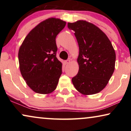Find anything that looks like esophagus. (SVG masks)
Instances as JSON below:
<instances>
[{"mask_svg":"<svg viewBox=\"0 0 131 131\" xmlns=\"http://www.w3.org/2000/svg\"><path fill=\"white\" fill-rule=\"evenodd\" d=\"M64 62H65V64H69V63H70V60H66L65 61H64Z\"/></svg>","mask_w":131,"mask_h":131,"instance_id":"obj_1","label":"esophagus"}]
</instances>
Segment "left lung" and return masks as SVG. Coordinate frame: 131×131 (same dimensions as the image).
Returning <instances> with one entry per match:
<instances>
[{
    "instance_id": "1",
    "label": "left lung",
    "mask_w": 131,
    "mask_h": 131,
    "mask_svg": "<svg viewBox=\"0 0 131 131\" xmlns=\"http://www.w3.org/2000/svg\"><path fill=\"white\" fill-rule=\"evenodd\" d=\"M68 27L74 31L79 47V69L71 80L73 85L83 95L98 93L114 70L116 53L112 43L99 28L86 21L69 23Z\"/></svg>"
}]
</instances>
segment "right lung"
I'll return each instance as SVG.
<instances>
[{
  "label": "right lung",
  "mask_w": 131,
  "mask_h": 131,
  "mask_svg": "<svg viewBox=\"0 0 131 131\" xmlns=\"http://www.w3.org/2000/svg\"><path fill=\"white\" fill-rule=\"evenodd\" d=\"M66 24L55 18L42 21L28 34L19 48L21 75L35 92L48 94L56 89L62 74V63L56 57L55 40Z\"/></svg>",
  "instance_id": "obj_1"
}]
</instances>
